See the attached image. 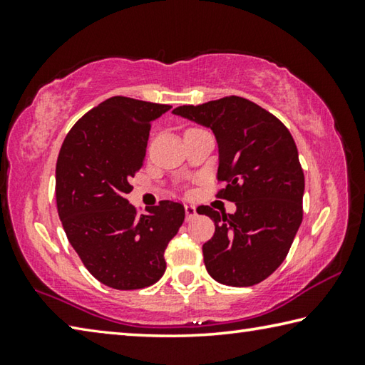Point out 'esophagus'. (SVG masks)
<instances>
[{
    "label": "esophagus",
    "instance_id": "obj_1",
    "mask_svg": "<svg viewBox=\"0 0 365 365\" xmlns=\"http://www.w3.org/2000/svg\"><path fill=\"white\" fill-rule=\"evenodd\" d=\"M196 207L191 206V205H185V219H187V222L193 220L196 217Z\"/></svg>",
    "mask_w": 365,
    "mask_h": 365
}]
</instances>
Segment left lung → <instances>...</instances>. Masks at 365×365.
<instances>
[{
    "instance_id": "1",
    "label": "left lung",
    "mask_w": 365,
    "mask_h": 365,
    "mask_svg": "<svg viewBox=\"0 0 365 365\" xmlns=\"http://www.w3.org/2000/svg\"><path fill=\"white\" fill-rule=\"evenodd\" d=\"M214 132L219 143L217 197L232 201L235 214L200 206L214 220V237L202 245L205 264L215 282L252 287L285 261L302 220L304 172L288 128L269 110L242 96L197 106H178Z\"/></svg>"
}]
</instances>
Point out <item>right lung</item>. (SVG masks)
Wrapping results in <instances>:
<instances>
[{
  "label": "right lung",
  "mask_w": 365,
  "mask_h": 365,
  "mask_svg": "<svg viewBox=\"0 0 365 365\" xmlns=\"http://www.w3.org/2000/svg\"><path fill=\"white\" fill-rule=\"evenodd\" d=\"M172 106L113 96L76 122L56 163V205L67 240L91 275L115 289L151 287L183 224L182 202L138 215L125 195L141 169L151 122Z\"/></svg>",
  "instance_id": "add662e5"
}]
</instances>
